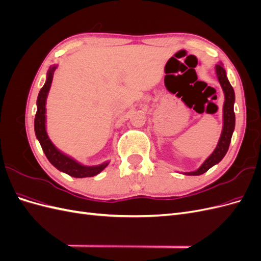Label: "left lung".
Masks as SVG:
<instances>
[{
    "label": "left lung",
    "mask_w": 261,
    "mask_h": 261,
    "mask_svg": "<svg viewBox=\"0 0 261 261\" xmlns=\"http://www.w3.org/2000/svg\"><path fill=\"white\" fill-rule=\"evenodd\" d=\"M216 73L218 76L219 83L222 87L224 92V105H223V129L221 137L219 139V143L217 145V148L207 159L204 161L198 170L194 172H187L185 173L186 175H201L204 172H207L213 165L219 163L223 159L224 155L226 154L228 147H230L231 138L235 127V113H234V102H235V93L233 87L231 86L230 82H228L225 69L221 64L216 65Z\"/></svg>",
    "instance_id": "left-lung-1"
}]
</instances>
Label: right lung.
Segmentation results:
<instances>
[{
  "label": "right lung",
  "mask_w": 261,
  "mask_h": 261,
  "mask_svg": "<svg viewBox=\"0 0 261 261\" xmlns=\"http://www.w3.org/2000/svg\"><path fill=\"white\" fill-rule=\"evenodd\" d=\"M57 66H51L48 70V76H46V81L44 86L41 88L40 92L38 94L37 99V113L35 116V133L36 137L41 145V148L45 156L52 165H54L58 170L66 173V174L73 176V177H90L99 174V173L105 170L109 162H105L100 165H94V167H86L81 163L75 161L73 158H70L55 147L52 141L50 140L48 134L45 130V101L48 97V92L50 90V87L53 80V74Z\"/></svg>",
  "instance_id": "right-lung-1"
}]
</instances>
